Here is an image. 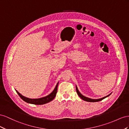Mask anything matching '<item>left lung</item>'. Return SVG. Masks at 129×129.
Listing matches in <instances>:
<instances>
[{
	"instance_id": "left-lung-1",
	"label": "left lung",
	"mask_w": 129,
	"mask_h": 129,
	"mask_svg": "<svg viewBox=\"0 0 129 129\" xmlns=\"http://www.w3.org/2000/svg\"><path fill=\"white\" fill-rule=\"evenodd\" d=\"M76 91H77V94H78V95H79V97H80L81 99H82L83 100H84V101H86V102H99V101H102L103 99H104V98H105L106 97H107L109 96V95H110V94H111V93H110V94L108 95L107 96L104 97L102 98L98 99H92L86 97H85V96H84V95H83L82 94H81V93L79 92V91H78V88H77V86H76Z\"/></svg>"
}]
</instances>
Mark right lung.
I'll list each match as a JSON object with an SVG mask.
<instances>
[{
  "mask_svg": "<svg viewBox=\"0 0 129 129\" xmlns=\"http://www.w3.org/2000/svg\"><path fill=\"white\" fill-rule=\"evenodd\" d=\"M58 83H57L56 86L55 87L54 90L52 91V93H51L48 95H47L46 97H44L43 98H38V99H31V98H28L23 96V95H21L20 93H19L16 90V92L18 95H19V97L23 99L24 101L25 102L28 103H30L32 104H35V105H42L47 103L51 101H52L53 99L55 98L56 95V93L57 92V89H58Z\"/></svg>",
  "mask_w": 129,
  "mask_h": 129,
  "instance_id": "1",
  "label": "right lung"
}]
</instances>
